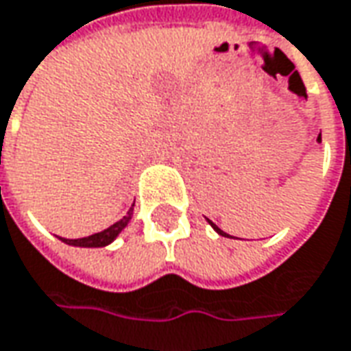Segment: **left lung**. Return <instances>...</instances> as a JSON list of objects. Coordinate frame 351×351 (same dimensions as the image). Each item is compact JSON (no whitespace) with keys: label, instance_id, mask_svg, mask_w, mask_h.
<instances>
[{"label":"left lung","instance_id":"1","mask_svg":"<svg viewBox=\"0 0 351 351\" xmlns=\"http://www.w3.org/2000/svg\"><path fill=\"white\" fill-rule=\"evenodd\" d=\"M207 223H209L210 226H213V228H215V230H217V232H219V234H221V236H228V234H226V232H223V230H221V228H219L217 224L213 223V221H209V219H207ZM228 238H232V236H228Z\"/></svg>","mask_w":351,"mask_h":351}]
</instances>
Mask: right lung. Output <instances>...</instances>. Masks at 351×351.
<instances>
[{"instance_id": "obj_1", "label": "right lung", "mask_w": 351, "mask_h": 351, "mask_svg": "<svg viewBox=\"0 0 351 351\" xmlns=\"http://www.w3.org/2000/svg\"><path fill=\"white\" fill-rule=\"evenodd\" d=\"M132 210H134V203H132V207L128 209V213L121 219V221H117L115 224H111L109 228H105L101 232H97V234H91L86 236V238H74V240H70V238H62L58 236L64 244H70V246H80V248H103V246H109L113 240H115L117 236L123 232V228L130 223V219H132Z\"/></svg>"}]
</instances>
